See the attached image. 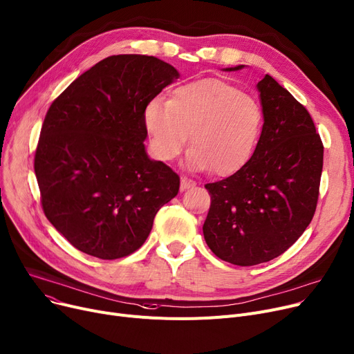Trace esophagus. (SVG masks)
Masks as SVG:
<instances>
[{"label": "esophagus", "mask_w": 354, "mask_h": 354, "mask_svg": "<svg viewBox=\"0 0 354 354\" xmlns=\"http://www.w3.org/2000/svg\"><path fill=\"white\" fill-rule=\"evenodd\" d=\"M195 180L187 178V176H182L180 178V191H185V189H189V188H194L195 187Z\"/></svg>", "instance_id": "34e87169"}]
</instances>
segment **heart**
Segmentation results:
<instances>
[{
    "instance_id": "heart-1",
    "label": "heart",
    "mask_w": 354,
    "mask_h": 354,
    "mask_svg": "<svg viewBox=\"0 0 354 354\" xmlns=\"http://www.w3.org/2000/svg\"><path fill=\"white\" fill-rule=\"evenodd\" d=\"M145 123L158 159L175 160L189 139V167L230 175L252 156L263 109L257 99L227 82L205 79L179 86L169 102H149Z\"/></svg>"
}]
</instances>
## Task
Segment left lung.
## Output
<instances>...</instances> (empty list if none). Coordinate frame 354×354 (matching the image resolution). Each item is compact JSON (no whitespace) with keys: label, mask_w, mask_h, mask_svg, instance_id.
Instances as JSON below:
<instances>
[{"label":"left lung","mask_w":354,"mask_h":354,"mask_svg":"<svg viewBox=\"0 0 354 354\" xmlns=\"http://www.w3.org/2000/svg\"><path fill=\"white\" fill-rule=\"evenodd\" d=\"M257 88L264 124L251 159L205 185L211 207L203 236L218 258L241 267L271 261L301 236L317 207L323 171L324 147L307 109L268 74Z\"/></svg>","instance_id":"obj_1"}]
</instances>
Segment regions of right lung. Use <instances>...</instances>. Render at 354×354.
Wrapping results in <instances>:
<instances>
[{"mask_svg":"<svg viewBox=\"0 0 354 354\" xmlns=\"http://www.w3.org/2000/svg\"><path fill=\"white\" fill-rule=\"evenodd\" d=\"M178 70L153 55L99 62L46 115L34 172L47 219L79 251L116 259L139 250L179 176L145 151V110Z\"/></svg>","mask_w":354,"mask_h":354,"instance_id":"add662e5","label":"right lung"}]
</instances>
